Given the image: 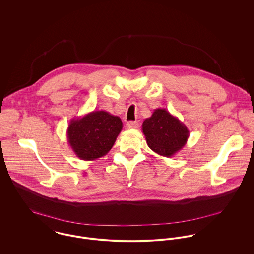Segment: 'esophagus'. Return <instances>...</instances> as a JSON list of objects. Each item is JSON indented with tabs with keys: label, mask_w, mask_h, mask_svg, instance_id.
Returning <instances> with one entry per match:
<instances>
[{
	"label": "esophagus",
	"mask_w": 254,
	"mask_h": 254,
	"mask_svg": "<svg viewBox=\"0 0 254 254\" xmlns=\"http://www.w3.org/2000/svg\"><path fill=\"white\" fill-rule=\"evenodd\" d=\"M126 127L128 129H137L139 127V123L136 121H129L126 123Z\"/></svg>",
	"instance_id": "esophagus-1"
}]
</instances>
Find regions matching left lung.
Instances as JSON below:
<instances>
[{
    "label": "left lung",
    "instance_id": "8db88e82",
    "mask_svg": "<svg viewBox=\"0 0 254 254\" xmlns=\"http://www.w3.org/2000/svg\"><path fill=\"white\" fill-rule=\"evenodd\" d=\"M142 130L148 147L165 157L178 152L190 136L187 126L165 109H154L151 116L144 120Z\"/></svg>",
    "mask_w": 254,
    "mask_h": 254
}]
</instances>
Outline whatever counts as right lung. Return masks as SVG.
I'll use <instances>...</instances> for the list:
<instances>
[{
    "instance_id": "right-lung-1",
    "label": "right lung",
    "mask_w": 254,
    "mask_h": 254,
    "mask_svg": "<svg viewBox=\"0 0 254 254\" xmlns=\"http://www.w3.org/2000/svg\"><path fill=\"white\" fill-rule=\"evenodd\" d=\"M122 127L118 116L105 110H94L70 120L66 132L68 145L77 157L92 161L109 152Z\"/></svg>"
}]
</instances>
